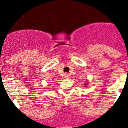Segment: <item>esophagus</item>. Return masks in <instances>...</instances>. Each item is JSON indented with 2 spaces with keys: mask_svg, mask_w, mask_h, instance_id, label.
Instances as JSON below:
<instances>
[{
  "mask_svg": "<svg viewBox=\"0 0 128 128\" xmlns=\"http://www.w3.org/2000/svg\"><path fill=\"white\" fill-rule=\"evenodd\" d=\"M64 77H65L66 78H69V75L68 74H66L64 75Z\"/></svg>",
  "mask_w": 128,
  "mask_h": 128,
  "instance_id": "34e87169",
  "label": "esophagus"
}]
</instances>
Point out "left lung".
Wrapping results in <instances>:
<instances>
[{"mask_svg":"<svg viewBox=\"0 0 128 128\" xmlns=\"http://www.w3.org/2000/svg\"><path fill=\"white\" fill-rule=\"evenodd\" d=\"M87 84H88V82H87V83L84 84V85H85V87H86V86H87Z\"/></svg>","mask_w":128,"mask_h":128,"instance_id":"8db88e82","label":"left lung"}]
</instances>
